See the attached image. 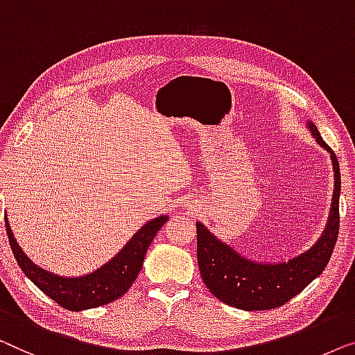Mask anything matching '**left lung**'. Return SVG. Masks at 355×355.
<instances>
[{
	"label": "left lung",
	"mask_w": 355,
	"mask_h": 355,
	"mask_svg": "<svg viewBox=\"0 0 355 355\" xmlns=\"http://www.w3.org/2000/svg\"><path fill=\"white\" fill-rule=\"evenodd\" d=\"M312 137L329 153L334 189L325 230L315 244L286 262H256L241 256L196 222L198 266L202 282L217 299L243 311H268L283 306L325 270L339 233L341 173L333 149L323 141L315 123L307 122Z\"/></svg>",
	"instance_id": "obj_1"
}]
</instances>
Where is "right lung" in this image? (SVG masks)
Instances as JSON below:
<instances>
[{"instance_id":"obj_1","label":"right lung","mask_w":355,"mask_h":355,"mask_svg":"<svg viewBox=\"0 0 355 355\" xmlns=\"http://www.w3.org/2000/svg\"><path fill=\"white\" fill-rule=\"evenodd\" d=\"M167 220V216H159L146 222L111 261L92 273L71 278L54 275V273L35 266L17 244L12 230L9 227L8 217L6 232L14 257L30 282L62 309L80 312L85 309L106 306L127 293V289L132 286L141 270L149 244Z\"/></svg>"}]
</instances>
